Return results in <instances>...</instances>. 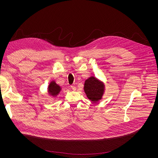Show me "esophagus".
I'll use <instances>...</instances> for the list:
<instances>
[{"label": "esophagus", "mask_w": 158, "mask_h": 158, "mask_svg": "<svg viewBox=\"0 0 158 158\" xmlns=\"http://www.w3.org/2000/svg\"><path fill=\"white\" fill-rule=\"evenodd\" d=\"M70 88L72 89V90H73V91H76V86H70Z\"/></svg>", "instance_id": "esophagus-1"}]
</instances>
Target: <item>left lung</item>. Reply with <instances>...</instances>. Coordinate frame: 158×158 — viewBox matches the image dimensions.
Here are the masks:
<instances>
[{"label": "left lung", "instance_id": "obj_1", "mask_svg": "<svg viewBox=\"0 0 158 158\" xmlns=\"http://www.w3.org/2000/svg\"><path fill=\"white\" fill-rule=\"evenodd\" d=\"M104 90V82L94 76L89 77L85 82L84 91L87 97L93 103H97L101 100Z\"/></svg>", "mask_w": 158, "mask_h": 158}]
</instances>
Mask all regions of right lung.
<instances>
[{
  "mask_svg": "<svg viewBox=\"0 0 158 158\" xmlns=\"http://www.w3.org/2000/svg\"><path fill=\"white\" fill-rule=\"evenodd\" d=\"M61 88L56 84V82L54 81H51L48 87V93L52 97H56L61 92Z\"/></svg>",
  "mask_w": 158,
  "mask_h": 158,
  "instance_id": "add662e5",
  "label": "right lung"
}]
</instances>
